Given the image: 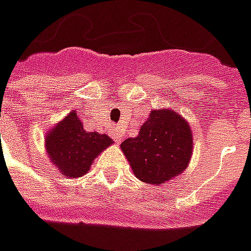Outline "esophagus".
<instances>
[{
	"instance_id": "1",
	"label": "esophagus",
	"mask_w": 251,
	"mask_h": 251,
	"mask_svg": "<svg viewBox=\"0 0 251 251\" xmlns=\"http://www.w3.org/2000/svg\"><path fill=\"white\" fill-rule=\"evenodd\" d=\"M112 138H113L117 143H120L123 139V134L120 132V131H117V128H116L112 131Z\"/></svg>"
}]
</instances>
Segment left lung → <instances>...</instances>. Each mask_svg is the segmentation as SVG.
<instances>
[{
    "label": "left lung",
    "instance_id": "obj_1",
    "mask_svg": "<svg viewBox=\"0 0 251 251\" xmlns=\"http://www.w3.org/2000/svg\"><path fill=\"white\" fill-rule=\"evenodd\" d=\"M134 175L146 184H164L187 168L193 155L190 124L174 109H153L135 138L120 145Z\"/></svg>",
    "mask_w": 251,
    "mask_h": 251
}]
</instances>
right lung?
Segmentation results:
<instances>
[{"instance_id": "1", "label": "right lung", "mask_w": 251, "mask_h": 251, "mask_svg": "<svg viewBox=\"0 0 251 251\" xmlns=\"http://www.w3.org/2000/svg\"><path fill=\"white\" fill-rule=\"evenodd\" d=\"M113 141L106 134L89 132L75 110L56 123L45 135L46 154L60 174L75 179L90 172L93 161Z\"/></svg>"}]
</instances>
